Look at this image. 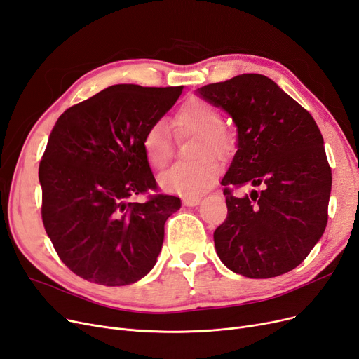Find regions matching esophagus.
Here are the masks:
<instances>
[{
  "label": "esophagus",
  "mask_w": 359,
  "mask_h": 359,
  "mask_svg": "<svg viewBox=\"0 0 359 359\" xmlns=\"http://www.w3.org/2000/svg\"><path fill=\"white\" fill-rule=\"evenodd\" d=\"M201 198L199 196H194V198H183V204L186 207H196L199 205Z\"/></svg>",
  "instance_id": "obj_1"
}]
</instances>
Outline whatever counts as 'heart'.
I'll list each match as a JSON object with an SVG mask.
<instances>
[{
  "instance_id": "1",
  "label": "heart",
  "mask_w": 359,
  "mask_h": 359,
  "mask_svg": "<svg viewBox=\"0 0 359 359\" xmlns=\"http://www.w3.org/2000/svg\"><path fill=\"white\" fill-rule=\"evenodd\" d=\"M223 117L214 105L202 100H189L176 111L173 128L180 135H195L196 157L214 154L224 157L235 147V137L222 128ZM142 149L148 164L155 170H163L173 157V144L168 128L164 123H154L142 137ZM220 173V165L211 157L192 163H179L160 177V186L165 192L184 198L199 196L214 184Z\"/></svg>"
}]
</instances>
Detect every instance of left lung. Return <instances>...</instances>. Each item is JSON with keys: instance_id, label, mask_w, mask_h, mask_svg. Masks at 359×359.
<instances>
[{"instance_id": "1", "label": "left lung", "mask_w": 359, "mask_h": 359, "mask_svg": "<svg viewBox=\"0 0 359 359\" xmlns=\"http://www.w3.org/2000/svg\"><path fill=\"white\" fill-rule=\"evenodd\" d=\"M196 92L238 128V151L222 179L227 218L214 231L218 258L251 278L293 270L327 224L332 168L316 120L264 74H239ZM245 184L262 191L232 195Z\"/></svg>"}]
</instances>
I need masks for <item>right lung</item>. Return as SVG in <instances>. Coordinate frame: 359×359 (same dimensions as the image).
Masks as SVG:
<instances>
[{
  "label": "right lung",
  "instance_id": "obj_1",
  "mask_svg": "<svg viewBox=\"0 0 359 359\" xmlns=\"http://www.w3.org/2000/svg\"><path fill=\"white\" fill-rule=\"evenodd\" d=\"M182 90L113 85L55 123L39 164L42 222L60 259L88 282L126 286L157 262L164 224L182 202L132 198L157 189L142 137Z\"/></svg>",
  "mask_w": 359,
  "mask_h": 359
}]
</instances>
